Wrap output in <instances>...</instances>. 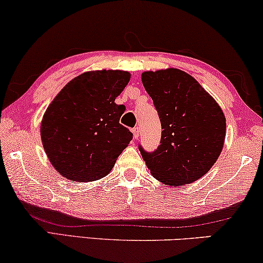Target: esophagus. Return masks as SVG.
Returning a JSON list of instances; mask_svg holds the SVG:
<instances>
[{"mask_svg": "<svg viewBox=\"0 0 263 263\" xmlns=\"http://www.w3.org/2000/svg\"><path fill=\"white\" fill-rule=\"evenodd\" d=\"M132 133H133V137H135V139H138L139 138V127L132 128Z\"/></svg>", "mask_w": 263, "mask_h": 263, "instance_id": "obj_1", "label": "esophagus"}]
</instances>
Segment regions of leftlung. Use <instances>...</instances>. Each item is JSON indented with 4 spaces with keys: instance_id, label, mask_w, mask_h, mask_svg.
<instances>
[{
    "instance_id": "left-lung-1",
    "label": "left lung",
    "mask_w": 263,
    "mask_h": 263,
    "mask_svg": "<svg viewBox=\"0 0 263 263\" xmlns=\"http://www.w3.org/2000/svg\"><path fill=\"white\" fill-rule=\"evenodd\" d=\"M162 125L154 153L139 146L151 175L167 186H182L205 175L223 150L227 120L216 100L194 77L168 68L142 73Z\"/></svg>"
}]
</instances>
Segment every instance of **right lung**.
I'll use <instances>...</instances> for the list:
<instances>
[{"label":"right lung","instance_id":"1","mask_svg":"<svg viewBox=\"0 0 263 263\" xmlns=\"http://www.w3.org/2000/svg\"><path fill=\"white\" fill-rule=\"evenodd\" d=\"M123 70H94L72 79L44 113L40 137L58 174L77 182L105 177L132 133L119 123L116 99L130 82Z\"/></svg>","mask_w":263,"mask_h":263}]
</instances>
